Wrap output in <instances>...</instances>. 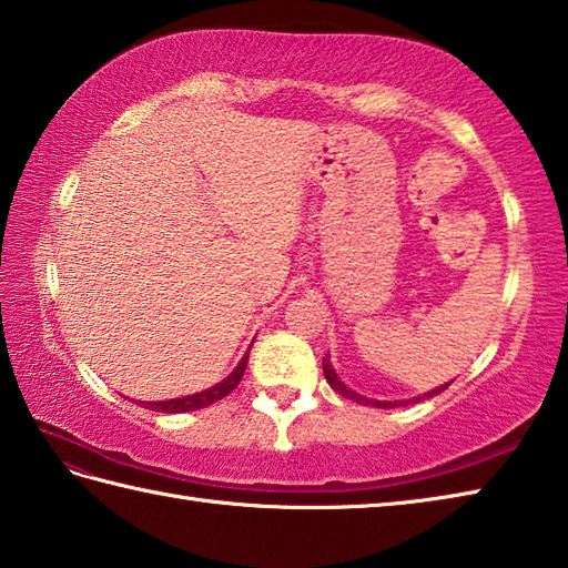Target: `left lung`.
<instances>
[{
    "mask_svg": "<svg viewBox=\"0 0 568 568\" xmlns=\"http://www.w3.org/2000/svg\"><path fill=\"white\" fill-rule=\"evenodd\" d=\"M323 375H326V379H328V385L338 392L341 397H345V399H353V402H357V404H373V407H377V409H392V407H402V402H377V399H367V397H363V395H357V392H353V389H348L343 385V382L338 379V375H335V369H333V365H331V361H328V355L323 357ZM448 385H444V387H436V389H432L429 395H424V397H416V399H409V402H422V399H426V397H434V395H438V392H444ZM407 404V402H404Z\"/></svg>",
    "mask_w": 568,
    "mask_h": 568,
    "instance_id": "obj_1",
    "label": "left lung"
}]
</instances>
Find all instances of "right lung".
Returning a JSON list of instances; mask_svg holds the SVG:
<instances>
[{"instance_id": "add662e5", "label": "right lung", "mask_w": 568, "mask_h": 568, "mask_svg": "<svg viewBox=\"0 0 568 568\" xmlns=\"http://www.w3.org/2000/svg\"><path fill=\"white\" fill-rule=\"evenodd\" d=\"M247 355L242 357V363L235 367V373L230 375L227 379L220 382V385L205 389V392H199V395H191V397H179V399H166V402H144V407L154 409V412H164V414H181V412L211 407L213 402L227 397L230 392H233L240 385V379H242V375H245V367H247Z\"/></svg>"}]
</instances>
